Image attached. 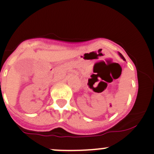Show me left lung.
<instances>
[{"label": "left lung", "mask_w": 154, "mask_h": 154, "mask_svg": "<svg viewBox=\"0 0 154 154\" xmlns=\"http://www.w3.org/2000/svg\"><path fill=\"white\" fill-rule=\"evenodd\" d=\"M119 56H120V57H121V58H123V60H124V61H125V58H124V57H123V55H122V54H121V53H119Z\"/></svg>", "instance_id": "8db88e82"}]
</instances>
